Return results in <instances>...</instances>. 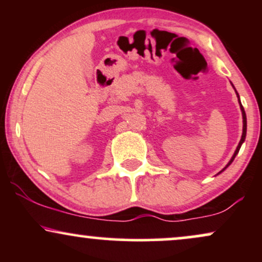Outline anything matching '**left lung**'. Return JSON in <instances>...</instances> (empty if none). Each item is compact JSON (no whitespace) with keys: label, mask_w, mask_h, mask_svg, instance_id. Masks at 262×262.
I'll return each mask as SVG.
<instances>
[{"label":"left lung","mask_w":262,"mask_h":262,"mask_svg":"<svg viewBox=\"0 0 262 262\" xmlns=\"http://www.w3.org/2000/svg\"><path fill=\"white\" fill-rule=\"evenodd\" d=\"M237 97H239V96H237ZM239 102H240V101H239ZM240 108H242V112H243V124H244V125H243V135H242V139H240V141H239V145H237V148H236V150H235V152H234L233 158L230 159V161L228 162V165H227V166L224 167V169H227V167L229 166V165L231 164V162H233L234 159H235L236 154H237V152H239V150H240V146H242V144L244 143V140H245V137H246V116H245V111H244V107L242 106V103H240ZM224 169H223V170H224ZM223 170H222V171H223ZM222 171H221V172H222Z\"/></svg>","instance_id":"8db88e82"}]
</instances>
